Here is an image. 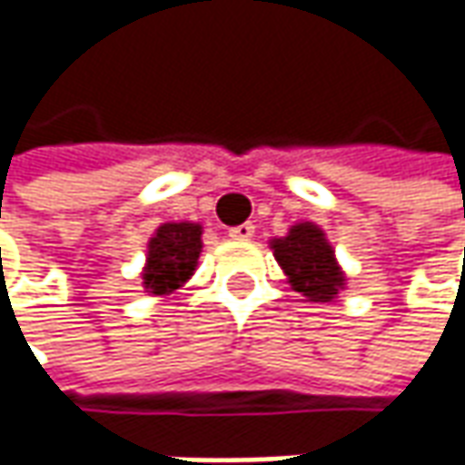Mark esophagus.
I'll list each match as a JSON object with an SVG mask.
<instances>
[{"mask_svg":"<svg viewBox=\"0 0 465 465\" xmlns=\"http://www.w3.org/2000/svg\"><path fill=\"white\" fill-rule=\"evenodd\" d=\"M227 235H230L232 241H251V238L256 235V224H251V223L235 224V227H230V230H227Z\"/></svg>","mask_w":465,"mask_h":465,"instance_id":"obj_1","label":"esophagus"}]
</instances>
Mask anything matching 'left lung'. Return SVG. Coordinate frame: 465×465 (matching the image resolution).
<instances>
[{
  "mask_svg": "<svg viewBox=\"0 0 465 465\" xmlns=\"http://www.w3.org/2000/svg\"><path fill=\"white\" fill-rule=\"evenodd\" d=\"M272 248L292 287L311 302H329L339 295L344 274L321 227L312 223L295 224L287 238L272 241Z\"/></svg>",
  "mask_w": 465,
  "mask_h": 465,
  "instance_id": "1",
  "label": "left lung"
}]
</instances>
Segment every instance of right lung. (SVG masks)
Returning <instances> with one entry per match:
<instances>
[{
    "mask_svg": "<svg viewBox=\"0 0 465 465\" xmlns=\"http://www.w3.org/2000/svg\"><path fill=\"white\" fill-rule=\"evenodd\" d=\"M202 253V224L165 223L157 227L147 248L144 287L153 295H170L191 279Z\"/></svg>",
    "mask_w": 465,
    "mask_h": 465,
    "instance_id": "right-lung-1",
    "label": "right lung"
}]
</instances>
